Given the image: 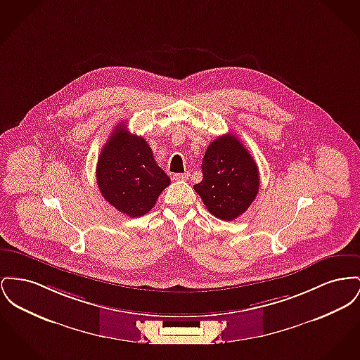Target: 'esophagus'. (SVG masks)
<instances>
[{"mask_svg":"<svg viewBox=\"0 0 360 360\" xmlns=\"http://www.w3.org/2000/svg\"><path fill=\"white\" fill-rule=\"evenodd\" d=\"M172 178H174L175 181H185V179L188 178V175H186V174H174Z\"/></svg>","mask_w":360,"mask_h":360,"instance_id":"esophagus-1","label":"esophagus"}]
</instances>
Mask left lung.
<instances>
[{"instance_id":"8db88e82","label":"left lung","mask_w":360,"mask_h":360,"mask_svg":"<svg viewBox=\"0 0 360 360\" xmlns=\"http://www.w3.org/2000/svg\"><path fill=\"white\" fill-rule=\"evenodd\" d=\"M202 181L194 185L207 210L221 220H233L253 202L259 174L249 150L233 133L213 140L202 159Z\"/></svg>"}]
</instances>
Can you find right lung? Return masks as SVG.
<instances>
[{
	"mask_svg": "<svg viewBox=\"0 0 360 360\" xmlns=\"http://www.w3.org/2000/svg\"><path fill=\"white\" fill-rule=\"evenodd\" d=\"M96 182L117 211L140 217L153 208L171 181L156 165L148 143L118 124L99 155Z\"/></svg>",
	"mask_w": 360,
	"mask_h": 360,
	"instance_id": "right-lung-1",
	"label": "right lung"
}]
</instances>
